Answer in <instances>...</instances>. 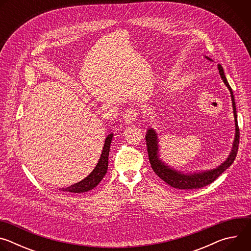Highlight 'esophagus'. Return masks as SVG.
I'll use <instances>...</instances> for the list:
<instances>
[{
	"instance_id": "esophagus-1",
	"label": "esophagus",
	"mask_w": 251,
	"mask_h": 251,
	"mask_svg": "<svg viewBox=\"0 0 251 251\" xmlns=\"http://www.w3.org/2000/svg\"><path fill=\"white\" fill-rule=\"evenodd\" d=\"M137 117H138L137 110L134 109V108H129V109H127L125 111L124 121L127 124H131V123H133V122H135L137 120Z\"/></svg>"
}]
</instances>
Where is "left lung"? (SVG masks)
Returning a JSON list of instances; mask_svg holds the SVG:
<instances>
[{
  "mask_svg": "<svg viewBox=\"0 0 251 251\" xmlns=\"http://www.w3.org/2000/svg\"><path fill=\"white\" fill-rule=\"evenodd\" d=\"M208 60L212 61L209 57L205 56ZM220 75L225 82V84L227 86V88L230 91L231 95V101H232V108H233V115H234V122H235V137L232 144L231 152L229 153L227 159L221 164L219 167L212 170H207L203 172H198L193 174H184L183 172L174 170L170 168V166L166 165L159 157V145H158V136L156 131L153 128H150L147 131L146 134V145H147V151L149 156V161L151 164V167L155 174L162 178V180L167 183L169 186L177 189V190H195L200 189L202 187H205L209 184H211L213 181H216L217 178L228 168L231 166L233 161L235 160L237 151H238V144H239V128L237 124V115H236V108H235V102H234V96L231 87L229 86L226 77L225 75L224 68L221 64L218 65Z\"/></svg>",
  "mask_w": 251,
  "mask_h": 251,
  "instance_id": "left-lung-1",
  "label": "left lung"
}]
</instances>
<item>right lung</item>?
<instances>
[{
	"label": "right lung",
	"mask_w": 251,
	"mask_h": 251,
	"mask_svg": "<svg viewBox=\"0 0 251 251\" xmlns=\"http://www.w3.org/2000/svg\"><path fill=\"white\" fill-rule=\"evenodd\" d=\"M113 134H109L106 137L105 142H104V146L103 150L100 156V159L94 168V170L85 177L82 181L71 185L67 188L61 189L63 192H69V193H86L94 189L103 178L105 174L107 173V169H108V156H109V151H110V145L112 142Z\"/></svg>",
	"instance_id": "obj_1"
}]
</instances>
